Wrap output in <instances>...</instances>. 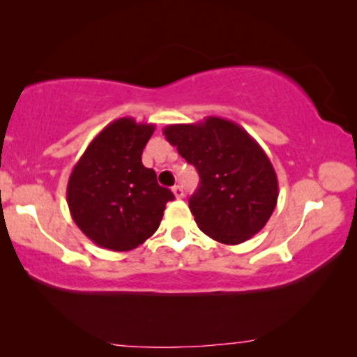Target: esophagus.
I'll return each mask as SVG.
<instances>
[{
	"label": "esophagus",
	"instance_id": "esophagus-1",
	"mask_svg": "<svg viewBox=\"0 0 357 357\" xmlns=\"http://www.w3.org/2000/svg\"><path fill=\"white\" fill-rule=\"evenodd\" d=\"M172 192H174V195H175V198L177 199H180V198H183V188L180 187V185H175V187L172 188Z\"/></svg>",
	"mask_w": 357,
	"mask_h": 357
}]
</instances>
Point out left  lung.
I'll list each match as a JSON object with an SVG mask.
<instances>
[{"label": "left lung", "instance_id": "1", "mask_svg": "<svg viewBox=\"0 0 357 357\" xmlns=\"http://www.w3.org/2000/svg\"><path fill=\"white\" fill-rule=\"evenodd\" d=\"M165 139L195 165L199 187L188 199L199 231L237 245L265 227L278 203V177L261 146L236 121L206 116L167 125Z\"/></svg>", "mask_w": 357, "mask_h": 357}]
</instances>
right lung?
I'll list each match as a JSON object with an SVG mask.
<instances>
[{
	"label": "right lung",
	"instance_id": "add662e5",
	"mask_svg": "<svg viewBox=\"0 0 357 357\" xmlns=\"http://www.w3.org/2000/svg\"><path fill=\"white\" fill-rule=\"evenodd\" d=\"M155 130L131 116L107 125L87 146L68 180L66 202L84 236L107 250L128 252L148 241L174 199L141 154Z\"/></svg>",
	"mask_w": 357,
	"mask_h": 357
}]
</instances>
